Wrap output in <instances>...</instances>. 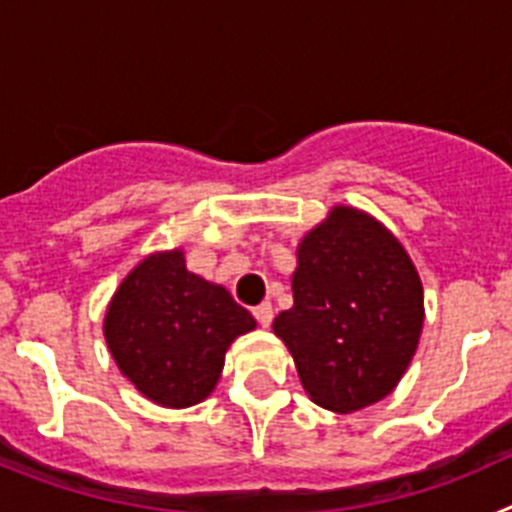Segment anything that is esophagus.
<instances>
[{"mask_svg":"<svg viewBox=\"0 0 512 512\" xmlns=\"http://www.w3.org/2000/svg\"><path fill=\"white\" fill-rule=\"evenodd\" d=\"M253 318L259 320L261 328H269L271 320H274V307H271V302H261L259 307H253Z\"/></svg>","mask_w":512,"mask_h":512,"instance_id":"1","label":"esophagus"}]
</instances>
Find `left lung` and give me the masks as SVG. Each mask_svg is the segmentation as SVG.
<instances>
[{"instance_id":"1","label":"left lung","mask_w":512,"mask_h":512,"mask_svg":"<svg viewBox=\"0 0 512 512\" xmlns=\"http://www.w3.org/2000/svg\"><path fill=\"white\" fill-rule=\"evenodd\" d=\"M292 295L274 333L312 400L351 413L395 390L418 348L423 287L377 220L351 207L330 212L297 248Z\"/></svg>"}]
</instances>
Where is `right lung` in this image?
<instances>
[{"mask_svg": "<svg viewBox=\"0 0 512 512\" xmlns=\"http://www.w3.org/2000/svg\"><path fill=\"white\" fill-rule=\"evenodd\" d=\"M253 328L251 312L228 289L187 271L182 251L148 256L130 271L104 318L120 372L166 408L205 400L233 338Z\"/></svg>", "mask_w": 512, "mask_h": 512, "instance_id": "right-lung-1", "label": "right lung"}]
</instances>
